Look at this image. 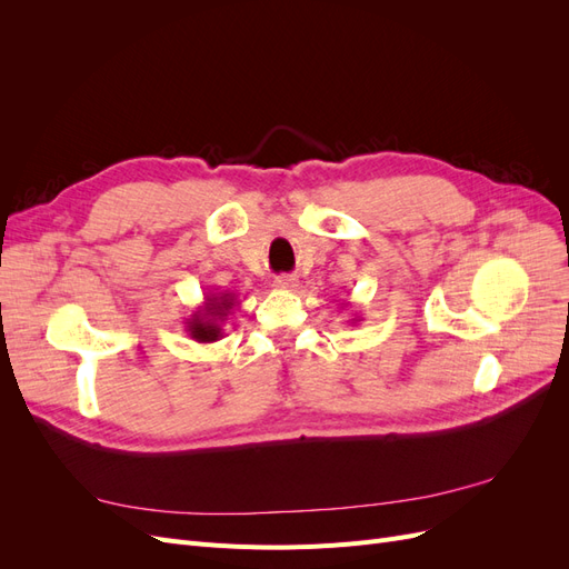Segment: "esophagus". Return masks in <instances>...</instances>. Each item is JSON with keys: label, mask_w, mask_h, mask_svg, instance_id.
<instances>
[{"label": "esophagus", "mask_w": 569, "mask_h": 569, "mask_svg": "<svg viewBox=\"0 0 569 569\" xmlns=\"http://www.w3.org/2000/svg\"><path fill=\"white\" fill-rule=\"evenodd\" d=\"M297 282H299V280L295 278V274H278V278L272 280V287H274V289H295Z\"/></svg>", "instance_id": "esophagus-1"}]
</instances>
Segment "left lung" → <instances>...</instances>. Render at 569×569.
I'll return each instance as SVG.
<instances>
[{
    "label": "left lung",
    "mask_w": 569,
    "mask_h": 569,
    "mask_svg": "<svg viewBox=\"0 0 569 569\" xmlns=\"http://www.w3.org/2000/svg\"><path fill=\"white\" fill-rule=\"evenodd\" d=\"M358 320H360V318H358V316H356V318H353V322H358Z\"/></svg>",
    "instance_id": "obj_1"
}]
</instances>
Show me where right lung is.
<instances>
[{
    "label": "right lung",
    "mask_w": 569,
    "mask_h": 569,
    "mask_svg": "<svg viewBox=\"0 0 569 569\" xmlns=\"http://www.w3.org/2000/svg\"><path fill=\"white\" fill-rule=\"evenodd\" d=\"M237 297L232 291H209L203 297V303L197 311L184 320V332L189 339L199 343H213L222 337V325H226L228 316L234 311Z\"/></svg>",
    "instance_id": "right-lung-1"
}]
</instances>
